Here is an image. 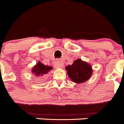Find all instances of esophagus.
<instances>
[{
    "label": "esophagus",
    "instance_id": "1",
    "mask_svg": "<svg viewBox=\"0 0 124 124\" xmlns=\"http://www.w3.org/2000/svg\"><path fill=\"white\" fill-rule=\"evenodd\" d=\"M62 66H63V64H62V62H60V61H57V62H56V64H55L56 67H57V68H61V67H62Z\"/></svg>",
    "mask_w": 124,
    "mask_h": 124
}]
</instances>
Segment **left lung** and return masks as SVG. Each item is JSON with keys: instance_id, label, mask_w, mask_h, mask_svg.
<instances>
[{"instance_id": "1", "label": "left lung", "mask_w": 124, "mask_h": 124, "mask_svg": "<svg viewBox=\"0 0 124 124\" xmlns=\"http://www.w3.org/2000/svg\"><path fill=\"white\" fill-rule=\"evenodd\" d=\"M66 70L69 77L76 83L87 81L93 73L92 67L90 64L81 59L76 60L72 65L66 66Z\"/></svg>"}]
</instances>
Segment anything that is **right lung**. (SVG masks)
<instances>
[{
    "label": "right lung",
    "mask_w": 124,
    "mask_h": 124,
    "mask_svg": "<svg viewBox=\"0 0 124 124\" xmlns=\"http://www.w3.org/2000/svg\"><path fill=\"white\" fill-rule=\"evenodd\" d=\"M52 68L53 67L51 66H46V65L41 63L40 62H39L35 66H34L32 70V72L37 77L39 76H42L43 75L46 74L51 70H52Z\"/></svg>",
    "instance_id": "obj_1"
}]
</instances>
